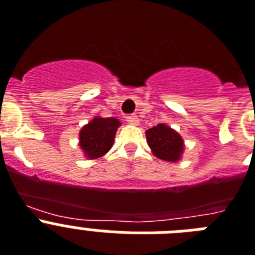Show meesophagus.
Listing matches in <instances>:
<instances>
[{
    "mask_svg": "<svg viewBox=\"0 0 255 255\" xmlns=\"http://www.w3.org/2000/svg\"><path fill=\"white\" fill-rule=\"evenodd\" d=\"M126 121H128L129 124H131V125H139L138 116H129L128 119H126Z\"/></svg>",
    "mask_w": 255,
    "mask_h": 255,
    "instance_id": "esophagus-1",
    "label": "esophagus"
}]
</instances>
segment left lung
<instances>
[{
    "mask_svg": "<svg viewBox=\"0 0 255 255\" xmlns=\"http://www.w3.org/2000/svg\"><path fill=\"white\" fill-rule=\"evenodd\" d=\"M147 143L152 153L160 160L177 162L184 151V142L175 130L165 124H158L145 131Z\"/></svg>",
    "mask_w": 255,
    "mask_h": 255,
    "instance_id": "1",
    "label": "left lung"
}]
</instances>
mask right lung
<instances>
[{
	"mask_svg": "<svg viewBox=\"0 0 255 255\" xmlns=\"http://www.w3.org/2000/svg\"><path fill=\"white\" fill-rule=\"evenodd\" d=\"M121 125L115 117H95L80 131V147L90 160L99 158L112 148L115 135Z\"/></svg>",
	"mask_w": 255,
	"mask_h": 255,
	"instance_id": "obj_1",
	"label": "right lung"
}]
</instances>
